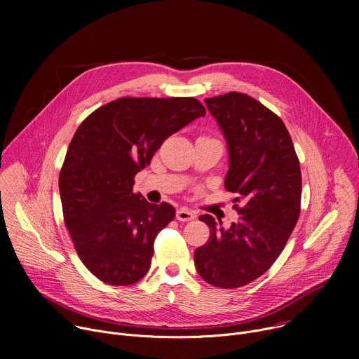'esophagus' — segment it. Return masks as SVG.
<instances>
[{"label":"esophagus","instance_id":"esophagus-1","mask_svg":"<svg viewBox=\"0 0 359 359\" xmlns=\"http://www.w3.org/2000/svg\"><path fill=\"white\" fill-rule=\"evenodd\" d=\"M176 219L179 222H190L193 219H196V215L193 212H190L189 209H184V208H180L177 209L176 212Z\"/></svg>","mask_w":359,"mask_h":359}]
</instances>
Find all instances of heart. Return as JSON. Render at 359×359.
<instances>
[{
	"mask_svg": "<svg viewBox=\"0 0 359 359\" xmlns=\"http://www.w3.org/2000/svg\"><path fill=\"white\" fill-rule=\"evenodd\" d=\"M201 137H208V136H201Z\"/></svg>",
	"mask_w": 359,
	"mask_h": 359,
	"instance_id": "b5f03b06",
	"label": "heart"
}]
</instances>
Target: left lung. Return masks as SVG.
I'll use <instances>...</instances> for the list:
<instances>
[{"mask_svg":"<svg viewBox=\"0 0 359 359\" xmlns=\"http://www.w3.org/2000/svg\"><path fill=\"white\" fill-rule=\"evenodd\" d=\"M229 149L224 187L236 193L240 215L229 229L203 215L208 243L196 248L200 277L220 288L247 285L263 276L284 250L299 216V161L284 122L254 97L229 92L204 99Z\"/></svg>","mask_w":359,"mask_h":359,"instance_id":"8db88e82","label":"left lung"}]
</instances>
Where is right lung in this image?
Wrapping results in <instances>:
<instances>
[{"label":"right lung","instance_id":"right-lung-1","mask_svg":"<svg viewBox=\"0 0 359 359\" xmlns=\"http://www.w3.org/2000/svg\"><path fill=\"white\" fill-rule=\"evenodd\" d=\"M206 115L194 97H119L76 129L60 173L64 222L85 267L111 285L150 269L153 243L175 219L169 203L133 193L135 176L162 143Z\"/></svg>","mask_w":359,"mask_h":359}]
</instances>
